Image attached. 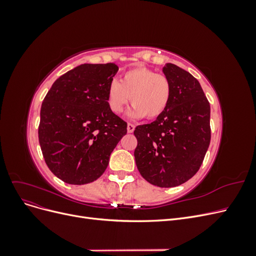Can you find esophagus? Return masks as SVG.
<instances>
[{"label": "esophagus", "mask_w": 256, "mask_h": 256, "mask_svg": "<svg viewBox=\"0 0 256 256\" xmlns=\"http://www.w3.org/2000/svg\"><path fill=\"white\" fill-rule=\"evenodd\" d=\"M134 128H136V126L134 125V124L128 122V125H127V131H128L129 134H132L134 131Z\"/></svg>", "instance_id": "34e87169"}]
</instances>
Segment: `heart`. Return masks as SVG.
<instances>
[{
  "label": "heart",
  "instance_id": "heart-1",
  "mask_svg": "<svg viewBox=\"0 0 256 256\" xmlns=\"http://www.w3.org/2000/svg\"><path fill=\"white\" fill-rule=\"evenodd\" d=\"M171 95V82L166 76L147 67H136L124 74L120 82H110L106 100L110 110L120 114L131 99L134 104L127 112L129 118L136 120L146 116L152 120L166 111Z\"/></svg>",
  "mask_w": 256,
  "mask_h": 256
}]
</instances>
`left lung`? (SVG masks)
I'll return each instance as SVG.
<instances>
[{
    "instance_id": "left-lung-1",
    "label": "left lung",
    "mask_w": 256,
    "mask_h": 256,
    "mask_svg": "<svg viewBox=\"0 0 256 256\" xmlns=\"http://www.w3.org/2000/svg\"><path fill=\"white\" fill-rule=\"evenodd\" d=\"M171 82L166 111L138 126L134 150L138 172L152 184L176 187L198 171L210 143V106L200 82L174 64L162 68Z\"/></svg>"
}]
</instances>
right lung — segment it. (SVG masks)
<instances>
[{
  "label": "right lung",
  "instance_id": "right-lung-1",
  "mask_svg": "<svg viewBox=\"0 0 256 256\" xmlns=\"http://www.w3.org/2000/svg\"><path fill=\"white\" fill-rule=\"evenodd\" d=\"M118 65L82 64L52 84L40 109L38 138L50 171L70 184L104 174L110 154L127 134V124L108 104V88Z\"/></svg>",
  "mask_w": 256,
  "mask_h": 256
}]
</instances>
